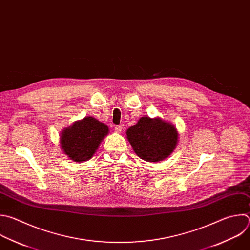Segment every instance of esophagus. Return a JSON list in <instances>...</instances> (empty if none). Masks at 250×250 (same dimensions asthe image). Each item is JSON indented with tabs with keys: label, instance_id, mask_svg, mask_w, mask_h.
<instances>
[{
	"label": "esophagus",
	"instance_id": "1",
	"mask_svg": "<svg viewBox=\"0 0 250 250\" xmlns=\"http://www.w3.org/2000/svg\"><path fill=\"white\" fill-rule=\"evenodd\" d=\"M123 129H124V125H116V126H115V130H116L117 132H121Z\"/></svg>",
	"mask_w": 250,
	"mask_h": 250
}]
</instances>
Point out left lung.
<instances>
[{
  "instance_id": "obj_1",
  "label": "left lung",
  "mask_w": 250,
  "mask_h": 250,
  "mask_svg": "<svg viewBox=\"0 0 250 250\" xmlns=\"http://www.w3.org/2000/svg\"><path fill=\"white\" fill-rule=\"evenodd\" d=\"M126 135L136 155L148 162L167 158L176 148L179 139L173 125L159 118L149 117H142L135 125L126 130Z\"/></svg>"
}]
</instances>
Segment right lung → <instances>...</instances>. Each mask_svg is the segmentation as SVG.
I'll return each mask as SVG.
<instances>
[{"instance_id":"right-lung-1","label":"right lung","mask_w":250,"mask_h":250,"mask_svg":"<svg viewBox=\"0 0 250 250\" xmlns=\"http://www.w3.org/2000/svg\"><path fill=\"white\" fill-rule=\"evenodd\" d=\"M108 132L109 128L105 124L87 117L62 131L61 147L69 159L75 162L86 161L93 156Z\"/></svg>"}]
</instances>
